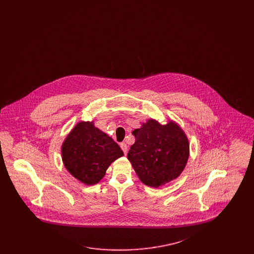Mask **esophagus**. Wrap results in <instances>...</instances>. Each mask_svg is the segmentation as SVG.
<instances>
[{
    "instance_id": "obj_1",
    "label": "esophagus",
    "mask_w": 254,
    "mask_h": 254,
    "mask_svg": "<svg viewBox=\"0 0 254 254\" xmlns=\"http://www.w3.org/2000/svg\"><path fill=\"white\" fill-rule=\"evenodd\" d=\"M120 146H121L122 149H123V151H124V153H125V155L127 153V145L126 143H121L120 144Z\"/></svg>"
}]
</instances>
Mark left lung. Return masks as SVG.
I'll use <instances>...</instances> for the list:
<instances>
[{
	"mask_svg": "<svg viewBox=\"0 0 254 254\" xmlns=\"http://www.w3.org/2000/svg\"><path fill=\"white\" fill-rule=\"evenodd\" d=\"M132 134L135 143L127 159L142 183L159 188L180 176L190 156V143L177 123L161 125L149 119Z\"/></svg>",
	"mask_w": 254,
	"mask_h": 254,
	"instance_id": "obj_1",
	"label": "left lung"
}]
</instances>
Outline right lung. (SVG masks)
I'll return each mask as SVG.
<instances>
[{"label": "right lung", "mask_w": 254, "mask_h": 254, "mask_svg": "<svg viewBox=\"0 0 254 254\" xmlns=\"http://www.w3.org/2000/svg\"><path fill=\"white\" fill-rule=\"evenodd\" d=\"M124 152L93 122H79L62 145L64 166L74 178L87 186L101 181L111 163Z\"/></svg>", "instance_id": "add662e5"}]
</instances>
